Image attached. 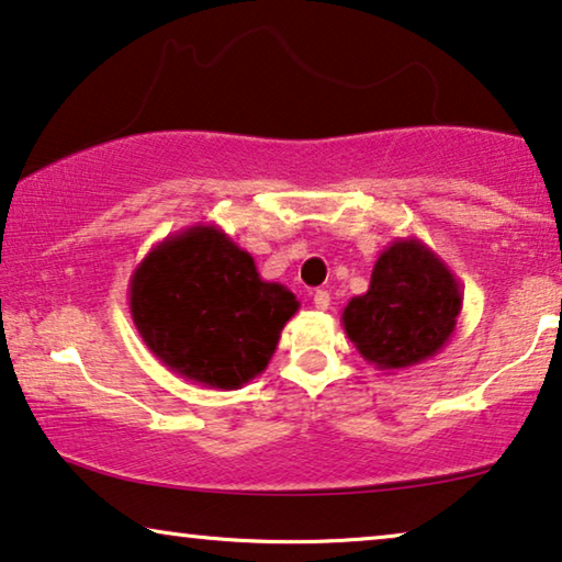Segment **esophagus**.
Masks as SVG:
<instances>
[{"mask_svg":"<svg viewBox=\"0 0 562 562\" xmlns=\"http://www.w3.org/2000/svg\"><path fill=\"white\" fill-rule=\"evenodd\" d=\"M313 305L318 307V311H328V305H330V292H328V290H315V292H313Z\"/></svg>","mask_w":562,"mask_h":562,"instance_id":"esophagus-1","label":"esophagus"}]
</instances>
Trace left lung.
<instances>
[{"instance_id":"1","label":"left lung","mask_w":562,"mask_h":562,"mask_svg":"<svg viewBox=\"0 0 562 562\" xmlns=\"http://www.w3.org/2000/svg\"><path fill=\"white\" fill-rule=\"evenodd\" d=\"M461 307L456 274L428 244L407 236L376 257L369 290L349 300L341 323L363 361L400 371L440 353Z\"/></svg>"}]
</instances>
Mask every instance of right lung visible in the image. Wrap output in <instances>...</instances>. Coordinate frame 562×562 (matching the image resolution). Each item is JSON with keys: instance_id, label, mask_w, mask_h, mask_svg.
Returning a JSON list of instances; mask_svg holds the SVG:
<instances>
[{"instance_id": "add662e5", "label": "right lung", "mask_w": 562, "mask_h": 562, "mask_svg": "<svg viewBox=\"0 0 562 562\" xmlns=\"http://www.w3.org/2000/svg\"><path fill=\"white\" fill-rule=\"evenodd\" d=\"M297 307L216 224L165 236L130 278V313L147 349L213 390H239L262 374Z\"/></svg>"}]
</instances>
